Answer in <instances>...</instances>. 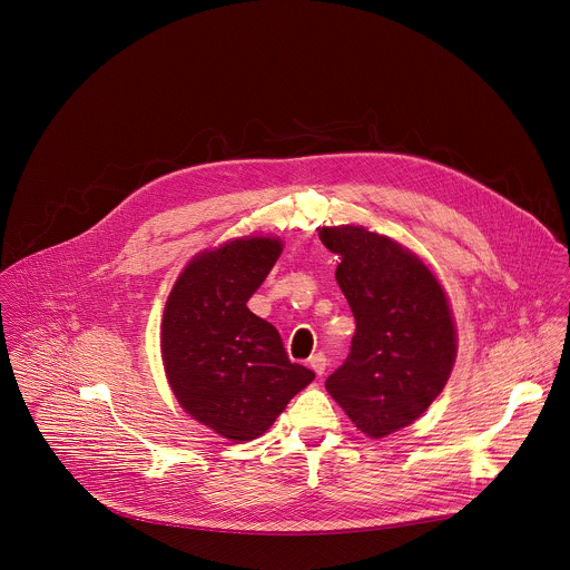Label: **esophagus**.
Masks as SVG:
<instances>
[{
    "mask_svg": "<svg viewBox=\"0 0 570 570\" xmlns=\"http://www.w3.org/2000/svg\"><path fill=\"white\" fill-rule=\"evenodd\" d=\"M311 367L315 370L316 376H323L325 370H327V356L323 352H318V354L311 358Z\"/></svg>",
    "mask_w": 570,
    "mask_h": 570,
    "instance_id": "obj_1",
    "label": "esophagus"
}]
</instances>
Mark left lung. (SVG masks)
Wrapping results in <instances>:
<instances>
[{
	"label": "left lung",
	"mask_w": 570,
	"mask_h": 570,
	"mask_svg": "<svg viewBox=\"0 0 570 570\" xmlns=\"http://www.w3.org/2000/svg\"><path fill=\"white\" fill-rule=\"evenodd\" d=\"M318 238L341 255L336 282L356 318L350 354L325 389L358 431L391 435L450 376L456 338L445 293L417 255L365 227H323Z\"/></svg>",
	"instance_id": "1"
}]
</instances>
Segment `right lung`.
Listing matches in <instances>:
<instances>
[{"label": "right lung", "instance_id": "obj_1", "mask_svg": "<svg viewBox=\"0 0 570 570\" xmlns=\"http://www.w3.org/2000/svg\"><path fill=\"white\" fill-rule=\"evenodd\" d=\"M279 254L275 238H240L196 255L164 311L161 354L179 404L232 442L259 438L315 379L247 308Z\"/></svg>", "mask_w": 570, "mask_h": 570}]
</instances>
